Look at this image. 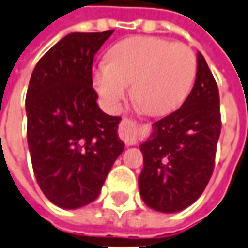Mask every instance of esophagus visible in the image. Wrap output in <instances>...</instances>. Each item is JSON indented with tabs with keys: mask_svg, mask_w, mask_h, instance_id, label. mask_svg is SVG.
I'll return each mask as SVG.
<instances>
[{
	"mask_svg": "<svg viewBox=\"0 0 248 248\" xmlns=\"http://www.w3.org/2000/svg\"><path fill=\"white\" fill-rule=\"evenodd\" d=\"M119 136L127 146L135 144L136 143V124H135V121L123 119L120 121V127H119Z\"/></svg>",
	"mask_w": 248,
	"mask_h": 248,
	"instance_id": "34e87169",
	"label": "esophagus"
}]
</instances>
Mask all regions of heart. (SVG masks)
<instances>
[{"instance_id":"heart-1","label":"heart","mask_w":248,"mask_h":248,"mask_svg":"<svg viewBox=\"0 0 248 248\" xmlns=\"http://www.w3.org/2000/svg\"><path fill=\"white\" fill-rule=\"evenodd\" d=\"M197 73L185 44L155 36H132L116 43L108 62L93 69V85L109 112H116L132 83V97L150 116H165L184 102Z\"/></svg>"}]
</instances>
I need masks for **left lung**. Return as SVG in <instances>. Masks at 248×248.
Listing matches in <instances>:
<instances>
[{"instance_id":"obj_1","label":"left lung","mask_w":248,"mask_h":248,"mask_svg":"<svg viewBox=\"0 0 248 248\" xmlns=\"http://www.w3.org/2000/svg\"><path fill=\"white\" fill-rule=\"evenodd\" d=\"M220 98L216 81L201 52L190 94L182 107L155 121L140 144L139 189L154 211L175 213L192 205L208 185L220 136Z\"/></svg>"}]
</instances>
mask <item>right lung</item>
<instances>
[{
    "label": "right lung",
    "instance_id": "1",
    "mask_svg": "<svg viewBox=\"0 0 248 248\" xmlns=\"http://www.w3.org/2000/svg\"><path fill=\"white\" fill-rule=\"evenodd\" d=\"M113 31L64 36L37 62L25 98L27 139L36 181L63 209L93 202L124 151L120 117L104 113L92 66Z\"/></svg>",
    "mask_w": 248,
    "mask_h": 248
}]
</instances>
